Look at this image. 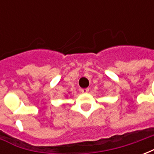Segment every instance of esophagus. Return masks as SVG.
Returning a JSON list of instances; mask_svg holds the SVG:
<instances>
[{
	"instance_id": "1",
	"label": "esophagus",
	"mask_w": 154,
	"mask_h": 154,
	"mask_svg": "<svg viewBox=\"0 0 154 154\" xmlns=\"http://www.w3.org/2000/svg\"><path fill=\"white\" fill-rule=\"evenodd\" d=\"M81 91L82 93H87L89 91V88H82V89H81Z\"/></svg>"
}]
</instances>
